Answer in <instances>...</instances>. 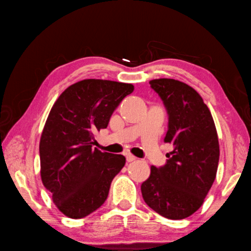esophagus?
<instances>
[{
    "mask_svg": "<svg viewBox=\"0 0 251 251\" xmlns=\"http://www.w3.org/2000/svg\"><path fill=\"white\" fill-rule=\"evenodd\" d=\"M125 157H126V160H127V162H131V161L136 160V157H135V156H133V154H131V153H126V154H125Z\"/></svg>",
    "mask_w": 251,
    "mask_h": 251,
    "instance_id": "1",
    "label": "esophagus"
}]
</instances>
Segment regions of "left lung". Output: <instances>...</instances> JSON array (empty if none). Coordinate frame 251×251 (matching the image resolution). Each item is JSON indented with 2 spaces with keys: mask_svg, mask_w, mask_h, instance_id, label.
<instances>
[{
  "mask_svg": "<svg viewBox=\"0 0 251 251\" xmlns=\"http://www.w3.org/2000/svg\"><path fill=\"white\" fill-rule=\"evenodd\" d=\"M149 84L161 98L169 115L165 143L172 144L163 167L151 166L141 184L145 202L169 220H183L202 206L216 177L220 144L206 104L192 86L175 79Z\"/></svg>",
  "mask_w": 251,
  "mask_h": 251,
  "instance_id": "obj_1",
  "label": "left lung"
}]
</instances>
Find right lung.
<instances>
[{"label":"right lung","mask_w":251,"mask_h":251,"mask_svg":"<svg viewBox=\"0 0 251 251\" xmlns=\"http://www.w3.org/2000/svg\"><path fill=\"white\" fill-rule=\"evenodd\" d=\"M133 91L130 83L85 79L63 91L50 110L39 143L40 176L66 216L85 217L105 202L126 159L93 148L94 137Z\"/></svg>","instance_id":"add662e5"}]
</instances>
